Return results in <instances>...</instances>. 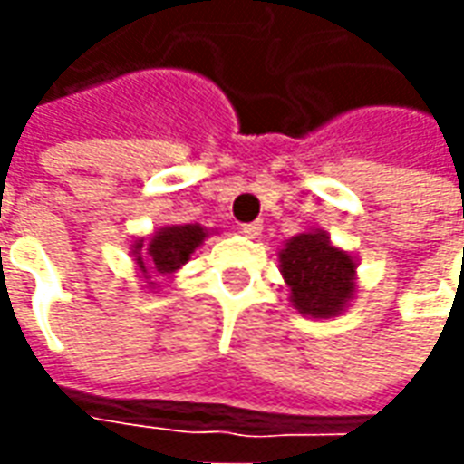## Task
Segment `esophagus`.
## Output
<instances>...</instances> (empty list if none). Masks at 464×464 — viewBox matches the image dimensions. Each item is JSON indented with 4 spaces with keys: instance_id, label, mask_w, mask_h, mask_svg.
<instances>
[{
    "instance_id": "1",
    "label": "esophagus",
    "mask_w": 464,
    "mask_h": 464,
    "mask_svg": "<svg viewBox=\"0 0 464 464\" xmlns=\"http://www.w3.org/2000/svg\"><path fill=\"white\" fill-rule=\"evenodd\" d=\"M263 231V223L261 221H253V223H243L241 233L243 236H248V238H258Z\"/></svg>"
}]
</instances>
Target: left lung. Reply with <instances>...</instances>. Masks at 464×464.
I'll use <instances>...</instances> for the list:
<instances>
[{
  "label": "left lung",
  "mask_w": 464,
  "mask_h": 464,
  "mask_svg": "<svg viewBox=\"0 0 464 464\" xmlns=\"http://www.w3.org/2000/svg\"><path fill=\"white\" fill-rule=\"evenodd\" d=\"M278 268L288 301L305 318L328 321L341 315L358 295V261L321 228L303 231L283 243Z\"/></svg>",
  "instance_id": "8db88e82"
}]
</instances>
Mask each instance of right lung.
I'll return each mask as SVG.
<instances>
[{
    "instance_id": "add662e5",
    "label": "right lung",
    "mask_w": 464,
    "mask_h": 464,
    "mask_svg": "<svg viewBox=\"0 0 464 464\" xmlns=\"http://www.w3.org/2000/svg\"><path fill=\"white\" fill-rule=\"evenodd\" d=\"M216 231L203 228L201 223H171L161 226L149 241L141 236L131 241V258L139 278L146 291H156V283L151 281V273L159 276H173L191 261V256L198 251V246L213 236Z\"/></svg>"
}]
</instances>
